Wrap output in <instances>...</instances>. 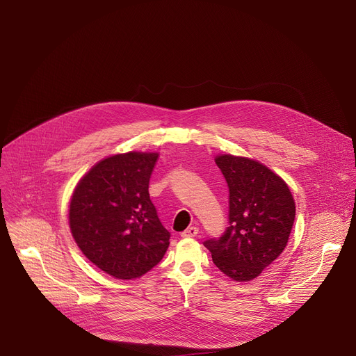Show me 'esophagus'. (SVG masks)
I'll return each instance as SVG.
<instances>
[{"mask_svg":"<svg viewBox=\"0 0 356 356\" xmlns=\"http://www.w3.org/2000/svg\"><path fill=\"white\" fill-rule=\"evenodd\" d=\"M198 234V228L197 227H188L186 231L181 232V236L183 238H193Z\"/></svg>","mask_w":356,"mask_h":356,"instance_id":"obj_1","label":"esophagus"}]
</instances>
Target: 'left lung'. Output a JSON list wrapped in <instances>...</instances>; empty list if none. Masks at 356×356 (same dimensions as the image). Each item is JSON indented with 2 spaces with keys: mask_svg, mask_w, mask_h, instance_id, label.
Masks as SVG:
<instances>
[{
  "mask_svg": "<svg viewBox=\"0 0 356 356\" xmlns=\"http://www.w3.org/2000/svg\"><path fill=\"white\" fill-rule=\"evenodd\" d=\"M216 163L229 188V227L204 246L224 275L249 282L284 250L296 204L284 180L265 165L232 155H220Z\"/></svg>",
  "mask_w": 356,
  "mask_h": 356,
  "instance_id": "obj_1",
  "label": "left lung"
}]
</instances>
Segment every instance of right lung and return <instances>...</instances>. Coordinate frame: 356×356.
<instances>
[{"label":"right lung","instance_id":"right-lung-1","mask_svg":"<svg viewBox=\"0 0 356 356\" xmlns=\"http://www.w3.org/2000/svg\"><path fill=\"white\" fill-rule=\"evenodd\" d=\"M158 154L128 152L108 156L79 181L70 200L72 235L97 268L122 279H136L155 268L169 246L149 197Z\"/></svg>","mask_w":356,"mask_h":356}]
</instances>
